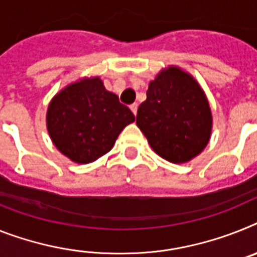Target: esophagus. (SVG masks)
I'll list each match as a JSON object with an SVG mask.
<instances>
[{"instance_id":"esophagus-1","label":"esophagus","mask_w":257,"mask_h":257,"mask_svg":"<svg viewBox=\"0 0 257 257\" xmlns=\"http://www.w3.org/2000/svg\"><path fill=\"white\" fill-rule=\"evenodd\" d=\"M137 108H139V104H137V103H133V104H131V109H132V112L135 113V116L137 115Z\"/></svg>"}]
</instances>
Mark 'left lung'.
Wrapping results in <instances>:
<instances>
[{
	"mask_svg": "<svg viewBox=\"0 0 257 257\" xmlns=\"http://www.w3.org/2000/svg\"><path fill=\"white\" fill-rule=\"evenodd\" d=\"M136 124L159 157L171 163H187L208 145L213 116L195 77L170 65L149 82Z\"/></svg>",
	"mask_w": 257,
	"mask_h": 257,
	"instance_id": "8db88e82",
	"label": "left lung"
}]
</instances>
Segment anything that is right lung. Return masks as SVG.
<instances>
[{"label": "right lung", "mask_w": 257, "mask_h": 257, "mask_svg": "<svg viewBox=\"0 0 257 257\" xmlns=\"http://www.w3.org/2000/svg\"><path fill=\"white\" fill-rule=\"evenodd\" d=\"M45 120L57 150L75 163L87 165L113 148L135 115L116 94L105 90L100 77H83L52 98Z\"/></svg>", "instance_id": "obj_1"}]
</instances>
